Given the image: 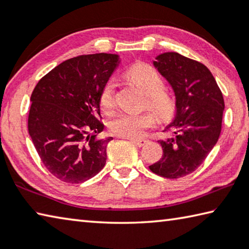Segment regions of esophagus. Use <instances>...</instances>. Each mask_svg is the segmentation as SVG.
<instances>
[{
  "label": "esophagus",
  "mask_w": 249,
  "mask_h": 249,
  "mask_svg": "<svg viewBox=\"0 0 249 249\" xmlns=\"http://www.w3.org/2000/svg\"><path fill=\"white\" fill-rule=\"evenodd\" d=\"M129 142L137 147H142L147 144V140H134V138H129Z\"/></svg>",
  "instance_id": "esophagus-1"
}]
</instances>
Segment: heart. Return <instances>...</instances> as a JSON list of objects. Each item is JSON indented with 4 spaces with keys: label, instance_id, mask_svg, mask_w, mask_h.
<instances>
[{
    "label": "heart",
    "instance_id": "heart-1",
    "mask_svg": "<svg viewBox=\"0 0 249 249\" xmlns=\"http://www.w3.org/2000/svg\"><path fill=\"white\" fill-rule=\"evenodd\" d=\"M127 77L136 83L146 94L145 105L161 119H168L175 111V100L169 92L166 91L165 82L154 67L147 64H138L127 71ZM116 82L109 79L104 83L100 92V104L105 112L111 111L115 107ZM156 117L150 112L142 114L121 113L109 121L108 128L113 135L125 138H140L144 136L146 130L153 127Z\"/></svg>",
    "mask_w": 249,
    "mask_h": 249
}]
</instances>
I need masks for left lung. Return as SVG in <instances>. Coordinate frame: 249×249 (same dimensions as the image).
Segmentation results:
<instances>
[{"label":"left lung","mask_w":249,"mask_h":249,"mask_svg":"<svg viewBox=\"0 0 249 249\" xmlns=\"http://www.w3.org/2000/svg\"><path fill=\"white\" fill-rule=\"evenodd\" d=\"M154 66L171 84L176 94V117L159 141L162 157L149 166L154 174L178 179L201 166L218 141L224 99L211 71L201 62L178 53H163Z\"/></svg>","instance_id":"left-lung-1"}]
</instances>
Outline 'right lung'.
<instances>
[{"instance_id": "obj_1", "label": "right lung", "mask_w": 249, "mask_h": 249, "mask_svg": "<svg viewBox=\"0 0 249 249\" xmlns=\"http://www.w3.org/2000/svg\"><path fill=\"white\" fill-rule=\"evenodd\" d=\"M117 54H82L49 71L34 89L28 133L41 162L57 179L81 183L103 169L113 138L99 140L100 92L114 72Z\"/></svg>"}]
</instances>
